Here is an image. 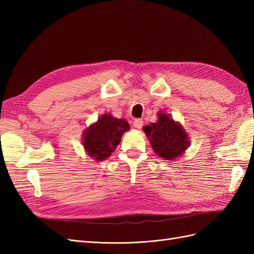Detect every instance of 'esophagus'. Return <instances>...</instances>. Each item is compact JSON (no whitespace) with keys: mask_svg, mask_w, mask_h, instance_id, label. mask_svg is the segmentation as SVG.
<instances>
[{"mask_svg":"<svg viewBox=\"0 0 254 254\" xmlns=\"http://www.w3.org/2000/svg\"><path fill=\"white\" fill-rule=\"evenodd\" d=\"M143 126V120L142 119H136L133 121V127L136 129H140Z\"/></svg>","mask_w":254,"mask_h":254,"instance_id":"1","label":"esophagus"}]
</instances>
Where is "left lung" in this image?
I'll list each match as a JSON object with an SVG mask.
<instances>
[{
	"instance_id": "obj_1",
	"label": "left lung",
	"mask_w": 254,
	"mask_h": 254,
	"mask_svg": "<svg viewBox=\"0 0 254 254\" xmlns=\"http://www.w3.org/2000/svg\"><path fill=\"white\" fill-rule=\"evenodd\" d=\"M143 130L157 155L168 161L182 155L190 145L183 128L164 113H159L158 122L145 126Z\"/></svg>"
}]
</instances>
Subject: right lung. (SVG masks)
Instances as JSON below:
<instances>
[{"instance_id":"1","label":"right lung","mask_w":254,"mask_h":254,"mask_svg":"<svg viewBox=\"0 0 254 254\" xmlns=\"http://www.w3.org/2000/svg\"><path fill=\"white\" fill-rule=\"evenodd\" d=\"M127 130L129 124L124 119L118 120L105 114L83 133V147L96 161L105 160L111 156Z\"/></svg>"}]
</instances>
